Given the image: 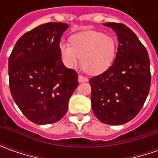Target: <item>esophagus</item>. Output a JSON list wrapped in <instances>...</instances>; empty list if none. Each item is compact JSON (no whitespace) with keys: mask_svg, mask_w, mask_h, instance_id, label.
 <instances>
[{"mask_svg":"<svg viewBox=\"0 0 158 158\" xmlns=\"http://www.w3.org/2000/svg\"><path fill=\"white\" fill-rule=\"evenodd\" d=\"M78 81H79V82H88L89 79L87 77H85V76L79 75V76H78Z\"/></svg>","mask_w":158,"mask_h":158,"instance_id":"34e87169","label":"esophagus"}]
</instances>
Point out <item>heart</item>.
<instances>
[{"mask_svg": "<svg viewBox=\"0 0 158 158\" xmlns=\"http://www.w3.org/2000/svg\"><path fill=\"white\" fill-rule=\"evenodd\" d=\"M70 42L61 41L59 45L62 60L68 68L75 67L81 57L82 69L89 74L98 75L113 62L116 43L110 36L89 31L73 35Z\"/></svg>", "mask_w": 158, "mask_h": 158, "instance_id": "obj_1", "label": "heart"}]
</instances>
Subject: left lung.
<instances>
[{
  "instance_id": "left-lung-1",
  "label": "left lung",
  "mask_w": 158,
  "mask_h": 158,
  "mask_svg": "<svg viewBox=\"0 0 158 158\" xmlns=\"http://www.w3.org/2000/svg\"><path fill=\"white\" fill-rule=\"evenodd\" d=\"M118 36L112 65L89 79L95 116L108 125H122L135 118L149 94L151 82L148 52L137 36L123 23H105Z\"/></svg>"
}]
</instances>
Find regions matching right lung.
<instances>
[{
  "label": "right lung",
  "instance_id": "add662e5",
  "mask_svg": "<svg viewBox=\"0 0 158 158\" xmlns=\"http://www.w3.org/2000/svg\"><path fill=\"white\" fill-rule=\"evenodd\" d=\"M69 25L47 23L24 33L9 58V89L24 116L38 125L61 119L78 86L76 70L62 62L59 45Z\"/></svg>",
  "mask_w": 158,
  "mask_h": 158
}]
</instances>
